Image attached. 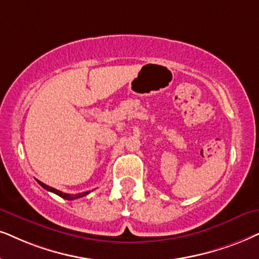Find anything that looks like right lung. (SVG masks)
Listing matches in <instances>:
<instances>
[{"mask_svg":"<svg viewBox=\"0 0 259 259\" xmlns=\"http://www.w3.org/2000/svg\"><path fill=\"white\" fill-rule=\"evenodd\" d=\"M37 182L39 183V185H41L42 188H44L45 190H48V191H51V192H54V194L58 195V196H60V197L64 198V199H68V201H73V199H76V198L83 197V196H86V195L90 194V191H87V192H82V194H77V195H69V194H64V192L60 191V190H57V189H54V188H51V186H49V185H47V184H44V183H41V182H39V181H37Z\"/></svg>","mask_w":259,"mask_h":259,"instance_id":"obj_1","label":"right lung"}]
</instances>
